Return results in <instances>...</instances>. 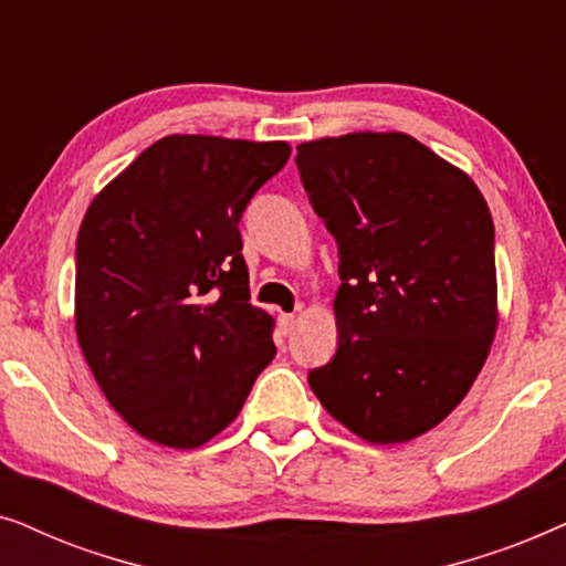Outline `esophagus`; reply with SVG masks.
<instances>
[{"mask_svg":"<svg viewBox=\"0 0 566 566\" xmlns=\"http://www.w3.org/2000/svg\"><path fill=\"white\" fill-rule=\"evenodd\" d=\"M293 324H296V316H293V314L277 316V327H281V335H291Z\"/></svg>","mask_w":566,"mask_h":566,"instance_id":"esophagus-1","label":"esophagus"}]
</instances>
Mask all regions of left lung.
Returning <instances> with one entry per match:
<instances>
[{
    "instance_id": "obj_1",
    "label": "left lung",
    "mask_w": 566,
    "mask_h": 566,
    "mask_svg": "<svg viewBox=\"0 0 566 566\" xmlns=\"http://www.w3.org/2000/svg\"><path fill=\"white\" fill-rule=\"evenodd\" d=\"M316 216L339 247V345L308 374L322 407L376 446L446 420L497 332L494 223L476 182L401 130L298 146Z\"/></svg>"
}]
</instances>
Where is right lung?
<instances>
[{
  "label": "right lung",
  "mask_w": 566,
  "mask_h": 566,
  "mask_svg": "<svg viewBox=\"0 0 566 566\" xmlns=\"http://www.w3.org/2000/svg\"><path fill=\"white\" fill-rule=\"evenodd\" d=\"M289 157L285 142L172 134L84 213L76 339L105 399L151 443H208L275 358L273 316L250 304L239 219Z\"/></svg>",
  "instance_id": "add662e5"
}]
</instances>
